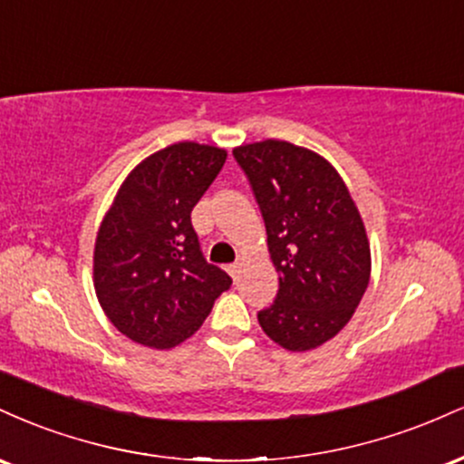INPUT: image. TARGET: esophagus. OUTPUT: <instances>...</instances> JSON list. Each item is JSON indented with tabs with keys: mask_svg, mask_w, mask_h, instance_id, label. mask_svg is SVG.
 I'll return each mask as SVG.
<instances>
[{
	"mask_svg": "<svg viewBox=\"0 0 464 464\" xmlns=\"http://www.w3.org/2000/svg\"><path fill=\"white\" fill-rule=\"evenodd\" d=\"M239 268H242V264H239V262H236V264H228V266H227V273L231 275L233 279H236V276L239 275Z\"/></svg>",
	"mask_w": 464,
	"mask_h": 464,
	"instance_id": "34e87169",
	"label": "esophagus"
}]
</instances>
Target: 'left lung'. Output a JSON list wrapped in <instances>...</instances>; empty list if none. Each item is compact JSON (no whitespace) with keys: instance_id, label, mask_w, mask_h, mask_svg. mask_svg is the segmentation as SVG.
<instances>
[{"instance_id":"1","label":"left lung","mask_w":464,"mask_h":464,"mask_svg":"<svg viewBox=\"0 0 464 464\" xmlns=\"http://www.w3.org/2000/svg\"><path fill=\"white\" fill-rule=\"evenodd\" d=\"M259 202L279 292L257 314L287 351L338 335L371 279V244L338 169L310 148L266 140L233 148Z\"/></svg>"}]
</instances>
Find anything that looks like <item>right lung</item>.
I'll use <instances>...</instances> for the list:
<instances>
[{"label": "right lung", "instance_id": "add662e5", "mask_svg": "<svg viewBox=\"0 0 464 464\" xmlns=\"http://www.w3.org/2000/svg\"><path fill=\"white\" fill-rule=\"evenodd\" d=\"M227 161L196 141L161 148L130 169L93 248V287L117 332L150 349L194 335L231 276L200 253L191 209Z\"/></svg>", "mask_w": 464, "mask_h": 464}]
</instances>
